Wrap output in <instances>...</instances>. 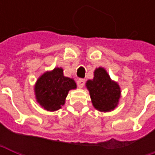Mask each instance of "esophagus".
Instances as JSON below:
<instances>
[{
	"instance_id": "1",
	"label": "esophagus",
	"mask_w": 155,
	"mask_h": 155,
	"mask_svg": "<svg viewBox=\"0 0 155 155\" xmlns=\"http://www.w3.org/2000/svg\"><path fill=\"white\" fill-rule=\"evenodd\" d=\"M85 84V80L84 79H79L77 81V85L79 88H82Z\"/></svg>"
}]
</instances>
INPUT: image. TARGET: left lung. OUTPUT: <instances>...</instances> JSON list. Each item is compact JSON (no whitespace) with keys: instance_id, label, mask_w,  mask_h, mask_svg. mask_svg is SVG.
<instances>
[{"instance_id":"obj_1","label":"left lung","mask_w":155,"mask_h":155,"mask_svg":"<svg viewBox=\"0 0 155 155\" xmlns=\"http://www.w3.org/2000/svg\"><path fill=\"white\" fill-rule=\"evenodd\" d=\"M86 84L95 108L104 112L115 108L120 98V89L117 82L111 81L105 69H96L93 80L88 81Z\"/></svg>"}]
</instances>
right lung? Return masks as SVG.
Returning <instances> with one entry per match:
<instances>
[{
	"mask_svg": "<svg viewBox=\"0 0 155 155\" xmlns=\"http://www.w3.org/2000/svg\"><path fill=\"white\" fill-rule=\"evenodd\" d=\"M75 88V81L64 77L62 68H54L38 80L35 92L37 101L43 108L48 111H54L64 104L68 91Z\"/></svg>",
	"mask_w": 155,
	"mask_h": 155,
	"instance_id": "obj_1",
	"label": "right lung"
}]
</instances>
